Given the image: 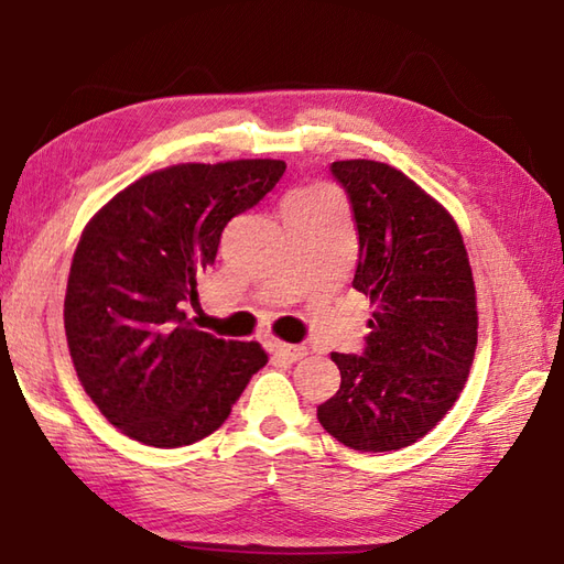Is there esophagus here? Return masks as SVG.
<instances>
[{
    "mask_svg": "<svg viewBox=\"0 0 564 564\" xmlns=\"http://www.w3.org/2000/svg\"><path fill=\"white\" fill-rule=\"evenodd\" d=\"M271 351L279 356V358H283V361H289V364L301 361L303 356H307L305 346H293V344H283V341H273L271 344Z\"/></svg>",
    "mask_w": 564,
    "mask_h": 564,
    "instance_id": "34e87169",
    "label": "esophagus"
}]
</instances>
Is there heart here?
I'll use <instances>...</instances> for the list:
<instances>
[{
  "label": "heart",
  "mask_w": 564,
  "mask_h": 564,
  "mask_svg": "<svg viewBox=\"0 0 564 564\" xmlns=\"http://www.w3.org/2000/svg\"><path fill=\"white\" fill-rule=\"evenodd\" d=\"M293 196H307V191H301V194H293ZM293 196H291V198H293Z\"/></svg>",
  "instance_id": "1"
}]
</instances>
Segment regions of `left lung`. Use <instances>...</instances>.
Wrapping results in <instances>:
<instances>
[{
  "label": "left lung",
  "instance_id": "8db88e82",
  "mask_svg": "<svg viewBox=\"0 0 564 564\" xmlns=\"http://www.w3.org/2000/svg\"><path fill=\"white\" fill-rule=\"evenodd\" d=\"M358 230L354 289L370 297L364 354H332L341 386L319 424L361 453L400 451L458 400L477 349V301L451 213L390 164H332Z\"/></svg>",
  "mask_w": 564,
  "mask_h": 564
}]
</instances>
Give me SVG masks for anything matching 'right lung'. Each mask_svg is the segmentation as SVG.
<instances>
[{
  "label": "right lung",
  "instance_id": "obj_1",
  "mask_svg": "<svg viewBox=\"0 0 564 564\" xmlns=\"http://www.w3.org/2000/svg\"><path fill=\"white\" fill-rule=\"evenodd\" d=\"M281 160L174 164L138 178L84 227L65 293V334L84 392L154 448L210 436L269 356L194 327L186 303L225 225L279 184Z\"/></svg>",
  "mask_w": 564,
  "mask_h": 564
}]
</instances>
